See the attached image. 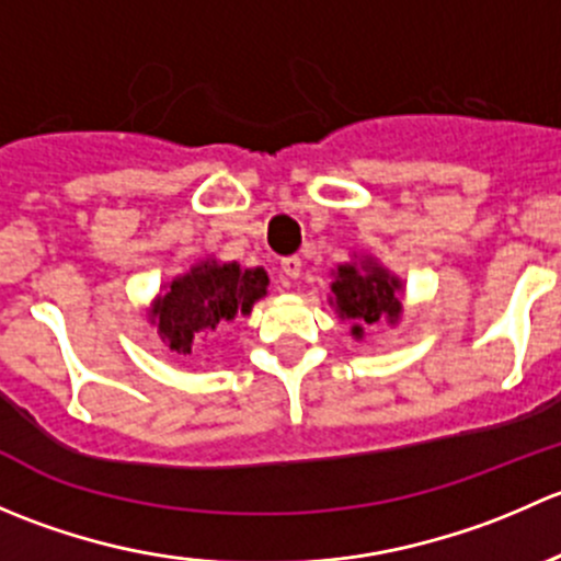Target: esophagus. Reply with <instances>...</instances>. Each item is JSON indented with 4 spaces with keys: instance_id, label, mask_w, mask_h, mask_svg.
Returning <instances> with one entry per match:
<instances>
[{
    "instance_id": "1",
    "label": "esophagus",
    "mask_w": 561,
    "mask_h": 561,
    "mask_svg": "<svg viewBox=\"0 0 561 561\" xmlns=\"http://www.w3.org/2000/svg\"><path fill=\"white\" fill-rule=\"evenodd\" d=\"M301 268L304 260L298 257V254H290V257L282 260V271H285V276H290V279H298V276H301Z\"/></svg>"
}]
</instances>
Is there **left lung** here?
Wrapping results in <instances>:
<instances>
[{"label":"left lung","instance_id":"left-lung-1","mask_svg":"<svg viewBox=\"0 0 561 561\" xmlns=\"http://www.w3.org/2000/svg\"><path fill=\"white\" fill-rule=\"evenodd\" d=\"M331 290L336 296V307L342 317L355 320V336H360V331H364L360 325H371V322L380 320H399L401 304L396 298L399 282L390 279L382 268H366L360 274L355 265H342Z\"/></svg>","mask_w":561,"mask_h":561}]
</instances>
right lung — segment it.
Masks as SVG:
<instances>
[{
	"label": "right lung",
	"mask_w": 561,
	"mask_h": 561,
	"mask_svg": "<svg viewBox=\"0 0 561 561\" xmlns=\"http://www.w3.org/2000/svg\"><path fill=\"white\" fill-rule=\"evenodd\" d=\"M268 274L263 268L241 271L236 263L201 265L181 276L157 301L154 320L162 339L181 355L192 353L197 333L233 322L252 312V304L265 296Z\"/></svg>",
	"instance_id": "add662e5"
}]
</instances>
